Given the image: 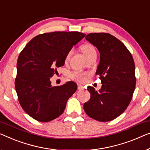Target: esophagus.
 <instances>
[{
	"instance_id": "obj_1",
	"label": "esophagus",
	"mask_w": 150,
	"mask_h": 150,
	"mask_svg": "<svg viewBox=\"0 0 150 150\" xmlns=\"http://www.w3.org/2000/svg\"><path fill=\"white\" fill-rule=\"evenodd\" d=\"M84 88V87L82 86V85H80V84H78L77 86V89H83Z\"/></svg>"
}]
</instances>
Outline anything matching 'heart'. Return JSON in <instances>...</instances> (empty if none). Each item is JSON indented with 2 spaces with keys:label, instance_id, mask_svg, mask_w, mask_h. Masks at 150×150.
<instances>
[{
  "label": "heart",
  "instance_id": "heart-1",
  "mask_svg": "<svg viewBox=\"0 0 150 150\" xmlns=\"http://www.w3.org/2000/svg\"><path fill=\"white\" fill-rule=\"evenodd\" d=\"M81 50L84 54V55L87 57V59H90L93 56H96L97 52L96 48L93 46L92 44H84L81 46ZM71 54H72V51L70 50L69 52L67 54L65 57V61H67L70 58ZM87 75V73L81 72V71H73L70 74V77L72 79L75 80L76 81L79 82H83L86 80V77Z\"/></svg>",
  "mask_w": 150,
  "mask_h": 150
}]
</instances>
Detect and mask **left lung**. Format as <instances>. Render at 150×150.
Here are the masks:
<instances>
[{
  "mask_svg": "<svg viewBox=\"0 0 150 150\" xmlns=\"http://www.w3.org/2000/svg\"><path fill=\"white\" fill-rule=\"evenodd\" d=\"M100 54L96 75L102 88L88 86L91 97L83 109L89 117L100 122L115 119L126 110L135 88V62L122 42L108 33H91L86 36Z\"/></svg>",
  "mask_w": 150,
  "mask_h": 150,
  "instance_id": "8db88e82",
  "label": "left lung"
}]
</instances>
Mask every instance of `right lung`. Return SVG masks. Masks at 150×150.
<instances>
[{"instance_id":"1","label":"right lung","mask_w":150,"mask_h":150,"mask_svg":"<svg viewBox=\"0 0 150 150\" xmlns=\"http://www.w3.org/2000/svg\"><path fill=\"white\" fill-rule=\"evenodd\" d=\"M86 36L79 32L44 33L27 44L18 57L15 86L19 102L25 112L40 122L61 115L77 86L69 81L52 87L50 77L63 66L67 54Z\"/></svg>"}]
</instances>
